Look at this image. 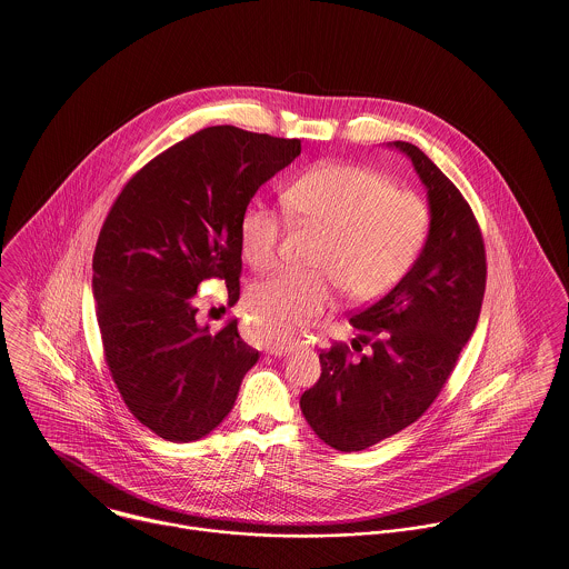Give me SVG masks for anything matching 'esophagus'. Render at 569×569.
<instances>
[{
  "mask_svg": "<svg viewBox=\"0 0 569 569\" xmlns=\"http://www.w3.org/2000/svg\"><path fill=\"white\" fill-rule=\"evenodd\" d=\"M299 340L297 338H286V340H279V342H270L268 347H266V351L268 353H272V356H283V353H290V351H295V349H299Z\"/></svg>",
  "mask_w": 569,
  "mask_h": 569,
  "instance_id": "34e87169",
  "label": "esophagus"
}]
</instances>
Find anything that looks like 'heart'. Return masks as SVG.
Instances as JSON below:
<instances>
[{
	"instance_id": "1",
	"label": "heart",
	"mask_w": 569,
	"mask_h": 569,
	"mask_svg": "<svg viewBox=\"0 0 569 569\" xmlns=\"http://www.w3.org/2000/svg\"><path fill=\"white\" fill-rule=\"evenodd\" d=\"M297 227L322 233L315 268L322 272H274L251 288L254 315L279 333L306 325L333 303L336 286L351 301H371L395 288L423 251L432 209L428 200L373 168L322 163L297 177L281 193ZM281 222L274 211L251 207L240 220L244 259L266 270L277 261Z\"/></svg>"
}]
</instances>
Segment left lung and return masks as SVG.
Returning a JSON list of instances; mask_svg holds the SVG:
<instances>
[{"mask_svg": "<svg viewBox=\"0 0 569 569\" xmlns=\"http://www.w3.org/2000/svg\"><path fill=\"white\" fill-rule=\"evenodd\" d=\"M388 146L410 157L426 186L432 229L408 274L349 318L369 353L356 358L345 342L322 349L320 378L301 395L310 428L338 451L383 441L432 406L476 329L487 288L485 240L465 196L417 146Z\"/></svg>", "mask_w": 569, "mask_h": 569, "instance_id": "left-lung-1", "label": "left lung"}]
</instances>
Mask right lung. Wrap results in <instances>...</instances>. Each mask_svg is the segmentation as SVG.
I'll list each match as a JSON object with an SVG mask.
<instances>
[{
  "mask_svg": "<svg viewBox=\"0 0 569 569\" xmlns=\"http://www.w3.org/2000/svg\"><path fill=\"white\" fill-rule=\"evenodd\" d=\"M299 139L209 127L148 161L116 198L93 253L104 360L128 410L166 441L207 437L231 412L259 351L196 322L202 281L240 299V220Z\"/></svg>",
  "mask_w": 569,
  "mask_h": 569,
  "instance_id": "right-lung-1",
  "label": "right lung"
}]
</instances>
